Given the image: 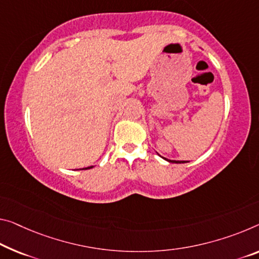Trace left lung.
<instances>
[{
	"label": "left lung",
	"instance_id": "8db88e82",
	"mask_svg": "<svg viewBox=\"0 0 259 259\" xmlns=\"http://www.w3.org/2000/svg\"><path fill=\"white\" fill-rule=\"evenodd\" d=\"M160 155V154H158ZM161 156V155H160ZM163 160H165V161H168V162H170V163H186V162H189V161H176V160H169V158H165V157H163V156H161Z\"/></svg>",
	"mask_w": 259,
	"mask_h": 259
}]
</instances>
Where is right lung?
I'll return each instance as SVG.
<instances>
[{
  "label": "right lung",
  "mask_w": 259,
  "mask_h": 259,
  "mask_svg": "<svg viewBox=\"0 0 259 259\" xmlns=\"http://www.w3.org/2000/svg\"><path fill=\"white\" fill-rule=\"evenodd\" d=\"M91 168H93V165H91V166H87V168H83V169H81V170H85V169H91Z\"/></svg>",
  "instance_id": "right-lung-1"
}]
</instances>
